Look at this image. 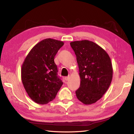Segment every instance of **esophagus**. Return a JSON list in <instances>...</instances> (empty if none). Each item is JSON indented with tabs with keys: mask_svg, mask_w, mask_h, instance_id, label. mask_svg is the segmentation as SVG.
Wrapping results in <instances>:
<instances>
[{
	"mask_svg": "<svg viewBox=\"0 0 134 134\" xmlns=\"http://www.w3.org/2000/svg\"><path fill=\"white\" fill-rule=\"evenodd\" d=\"M65 81H69V79H70V76H66V77H65Z\"/></svg>",
	"mask_w": 134,
	"mask_h": 134,
	"instance_id": "34e87169",
	"label": "esophagus"
}]
</instances>
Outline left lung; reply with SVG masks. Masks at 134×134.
I'll return each instance as SVG.
<instances>
[{
	"label": "left lung",
	"mask_w": 134,
	"mask_h": 134,
	"mask_svg": "<svg viewBox=\"0 0 134 134\" xmlns=\"http://www.w3.org/2000/svg\"><path fill=\"white\" fill-rule=\"evenodd\" d=\"M70 45L75 53L81 79L76 97L85 105L95 103L106 93L112 80L110 57L93 41H75Z\"/></svg>",
	"instance_id": "8db88e82"
}]
</instances>
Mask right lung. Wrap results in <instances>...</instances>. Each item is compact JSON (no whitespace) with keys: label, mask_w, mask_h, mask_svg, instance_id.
<instances>
[{"label":"right lung","mask_w":134,"mask_h":134,"mask_svg":"<svg viewBox=\"0 0 134 134\" xmlns=\"http://www.w3.org/2000/svg\"><path fill=\"white\" fill-rule=\"evenodd\" d=\"M64 42L52 38L39 42L30 50L22 64L21 79L28 96L39 104L55 99L63 82L58 76L55 56Z\"/></svg>","instance_id":"1"}]
</instances>
